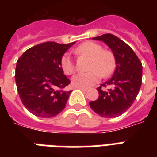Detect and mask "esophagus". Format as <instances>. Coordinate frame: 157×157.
Instances as JSON below:
<instances>
[{
    "label": "esophagus",
    "instance_id": "obj_1",
    "mask_svg": "<svg viewBox=\"0 0 157 157\" xmlns=\"http://www.w3.org/2000/svg\"><path fill=\"white\" fill-rule=\"evenodd\" d=\"M78 89L82 91H85V92H86V91L88 90V89H86V88H78Z\"/></svg>",
    "mask_w": 157,
    "mask_h": 157
}]
</instances>
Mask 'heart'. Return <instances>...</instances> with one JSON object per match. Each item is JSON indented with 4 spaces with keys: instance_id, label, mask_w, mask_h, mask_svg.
<instances>
[{
    "instance_id": "1",
    "label": "heart",
    "mask_w": 157,
    "mask_h": 157,
    "mask_svg": "<svg viewBox=\"0 0 157 157\" xmlns=\"http://www.w3.org/2000/svg\"><path fill=\"white\" fill-rule=\"evenodd\" d=\"M75 53L90 58L89 63L90 71L84 73H77L71 78V84L77 88H89L99 81L101 76H111L116 67V59L113 53L103 50L102 45L93 41H86L75 50ZM61 67L67 75H71L75 71V66L70 55L64 54L62 57Z\"/></svg>"
}]
</instances>
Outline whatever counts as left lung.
<instances>
[{"instance_id":"obj_1","label":"left lung","mask_w":157,"mask_h":157,"mask_svg":"<svg viewBox=\"0 0 157 157\" xmlns=\"http://www.w3.org/2000/svg\"><path fill=\"white\" fill-rule=\"evenodd\" d=\"M93 39L103 41L112 50L116 69L112 78L97 88L98 99L90 106L100 117L114 118L129 109L136 99L142 85V63L134 50L116 36L107 33ZM107 85L112 88L103 91L101 87Z\"/></svg>"}]
</instances>
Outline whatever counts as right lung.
I'll return each mask as SVG.
<instances>
[{"label":"right lung","instance_id":"1","mask_svg":"<svg viewBox=\"0 0 157 157\" xmlns=\"http://www.w3.org/2000/svg\"><path fill=\"white\" fill-rule=\"evenodd\" d=\"M74 43H41L26 50L18 59V93L24 107L36 117H54L66 106L71 91L63 89L71 81L63 74L60 62Z\"/></svg>","mask_w":157,"mask_h":157}]
</instances>
